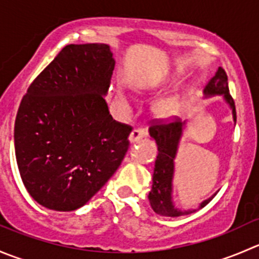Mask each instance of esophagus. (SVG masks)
I'll list each match as a JSON object with an SVG mask.
<instances>
[{"instance_id":"esophagus-1","label":"esophagus","mask_w":259,"mask_h":259,"mask_svg":"<svg viewBox=\"0 0 259 259\" xmlns=\"http://www.w3.org/2000/svg\"><path fill=\"white\" fill-rule=\"evenodd\" d=\"M146 135H148V132H146L145 129H142V127H140V129H135V130H133L132 133H130L129 140L132 143L138 142V140H140V139H143V138H145Z\"/></svg>"}]
</instances>
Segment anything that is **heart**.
<instances>
[{"label": "heart", "instance_id": "heart-1", "mask_svg": "<svg viewBox=\"0 0 259 259\" xmlns=\"http://www.w3.org/2000/svg\"><path fill=\"white\" fill-rule=\"evenodd\" d=\"M182 105V99L179 96H168L156 100L153 105V111L159 117H171L179 113Z\"/></svg>", "mask_w": 259, "mask_h": 259}]
</instances>
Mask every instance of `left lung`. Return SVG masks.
<instances>
[{"instance_id": "8db88e82", "label": "left lung", "mask_w": 259, "mask_h": 259, "mask_svg": "<svg viewBox=\"0 0 259 259\" xmlns=\"http://www.w3.org/2000/svg\"><path fill=\"white\" fill-rule=\"evenodd\" d=\"M205 98L214 95H223L226 103L231 106L233 120H237L236 105L233 98L229 94L228 77L226 71L222 67L217 70L215 75L208 81L204 89ZM185 127V121H182L179 117H176L171 121H158L154 122L149 127V134L156 142L158 145V156L155 160V168L153 174V185L149 192V202L151 208L156 214L164 217H180L190 214L194 209L182 210L176 207L173 203V177H174V159L178 151V145L182 138L183 130ZM217 194V193H215ZM207 200L200 203L199 208L205 207L214 198V195Z\"/></svg>"}]
</instances>
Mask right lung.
I'll return each mask as SVG.
<instances>
[{
  "label": "right lung",
  "instance_id": "right-lung-1",
  "mask_svg": "<svg viewBox=\"0 0 259 259\" xmlns=\"http://www.w3.org/2000/svg\"><path fill=\"white\" fill-rule=\"evenodd\" d=\"M114 67L106 44H71L21 100L14 135L17 166L42 207H82L121 164L133 127L113 119L104 98Z\"/></svg>",
  "mask_w": 259,
  "mask_h": 259
}]
</instances>
